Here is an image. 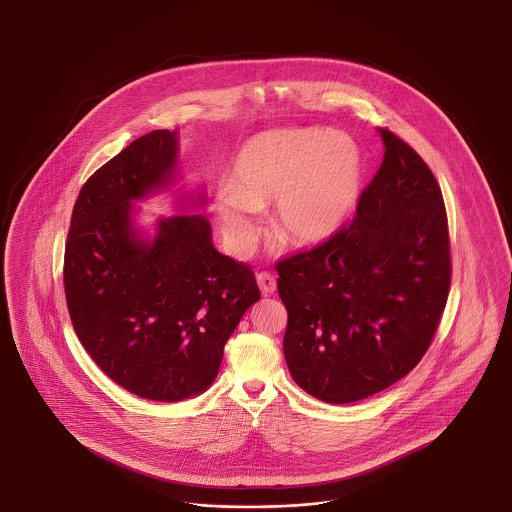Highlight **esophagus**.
<instances>
[{"label":"esophagus","instance_id":"obj_1","mask_svg":"<svg viewBox=\"0 0 512 512\" xmlns=\"http://www.w3.org/2000/svg\"><path fill=\"white\" fill-rule=\"evenodd\" d=\"M257 284H259L261 292L265 293V295H270V293L276 290V278H274L270 272H267V270H263V272L257 274Z\"/></svg>","mask_w":512,"mask_h":512}]
</instances>
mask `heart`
Returning a JSON list of instances; mask_svg holds the SVG:
<instances>
[{
	"label": "heart",
	"instance_id": "1",
	"mask_svg": "<svg viewBox=\"0 0 512 512\" xmlns=\"http://www.w3.org/2000/svg\"><path fill=\"white\" fill-rule=\"evenodd\" d=\"M361 149L345 134L313 128L251 138L232 159L226 186L213 195L220 230L236 255L259 238L257 211L274 201L276 226L297 244L332 238L357 207Z\"/></svg>",
	"mask_w": 512,
	"mask_h": 512
}]
</instances>
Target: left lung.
<instances>
[{
	"label": "left lung",
	"instance_id": "8db88e82",
	"mask_svg": "<svg viewBox=\"0 0 512 512\" xmlns=\"http://www.w3.org/2000/svg\"><path fill=\"white\" fill-rule=\"evenodd\" d=\"M380 134L384 159L353 220L276 263L292 378L336 405L386 390L420 363L451 286L438 180L407 142Z\"/></svg>",
	"mask_w": 512,
	"mask_h": 512
}]
</instances>
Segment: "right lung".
Instances as JSON below:
<instances>
[{
	"mask_svg": "<svg viewBox=\"0 0 512 512\" xmlns=\"http://www.w3.org/2000/svg\"><path fill=\"white\" fill-rule=\"evenodd\" d=\"M176 149V132L153 130L86 180L63 265L78 340L113 382L153 401L207 390L261 297L251 267L215 249L203 215L159 220L151 242L138 238L132 201L171 184Z\"/></svg>",
	"mask_w": 512,
	"mask_h": 512,
	"instance_id": "add662e5",
	"label": "right lung"
}]
</instances>
